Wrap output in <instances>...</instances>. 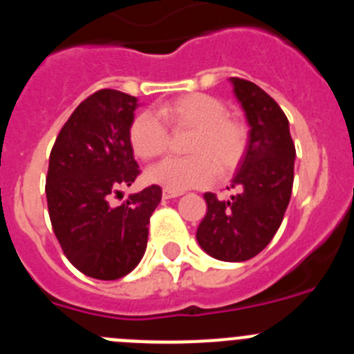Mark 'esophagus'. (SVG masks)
I'll return each mask as SVG.
<instances>
[{"mask_svg":"<svg viewBox=\"0 0 354 354\" xmlns=\"http://www.w3.org/2000/svg\"><path fill=\"white\" fill-rule=\"evenodd\" d=\"M180 196V192H170V189H162V198L170 200V198H177Z\"/></svg>","mask_w":354,"mask_h":354,"instance_id":"esophagus-1","label":"esophagus"}]
</instances>
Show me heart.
I'll list each match as a JSON object with an SVG mask.
<instances>
[{"mask_svg":"<svg viewBox=\"0 0 354 354\" xmlns=\"http://www.w3.org/2000/svg\"><path fill=\"white\" fill-rule=\"evenodd\" d=\"M156 115L171 131H192L186 142V158H168L147 170V180L184 192L204 186L212 171L218 177L232 174L248 149V127L239 118L228 117L223 102L207 93H186L161 102ZM158 118V119H159ZM152 113H140L129 126V143L142 159H154L168 149L167 128Z\"/></svg>","mask_w":354,"mask_h":354,"instance_id":"obj_1","label":"heart"}]
</instances>
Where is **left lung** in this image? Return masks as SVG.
Listing matches in <instances>:
<instances>
[{
  "label": "left lung",
  "mask_w": 354,
  "mask_h": 354,
  "mask_svg": "<svg viewBox=\"0 0 354 354\" xmlns=\"http://www.w3.org/2000/svg\"><path fill=\"white\" fill-rule=\"evenodd\" d=\"M248 120V149L234 174L230 200L205 193L207 212L196 241L211 257L243 262L261 253L277 234L289 205L296 149L282 108L252 81L230 77Z\"/></svg>",
  "instance_id": "left-lung-1"
}]
</instances>
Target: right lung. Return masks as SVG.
<instances>
[{"mask_svg":"<svg viewBox=\"0 0 354 354\" xmlns=\"http://www.w3.org/2000/svg\"><path fill=\"white\" fill-rule=\"evenodd\" d=\"M138 99L118 90L86 97L62 127L46 179L49 218L65 257L97 280H117L138 266L161 187L133 193L122 205L109 198L140 174L129 143Z\"/></svg>","mask_w":354,"mask_h":354,"instance_id":"obj_1","label":"right lung"}]
</instances>
